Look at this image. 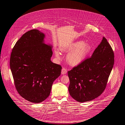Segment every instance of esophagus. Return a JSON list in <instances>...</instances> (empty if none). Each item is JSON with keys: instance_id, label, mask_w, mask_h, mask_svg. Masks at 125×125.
Masks as SVG:
<instances>
[{"instance_id": "esophagus-1", "label": "esophagus", "mask_w": 125, "mask_h": 125, "mask_svg": "<svg viewBox=\"0 0 125 125\" xmlns=\"http://www.w3.org/2000/svg\"><path fill=\"white\" fill-rule=\"evenodd\" d=\"M67 73V70L65 68H62L61 70V74H65Z\"/></svg>"}]
</instances>
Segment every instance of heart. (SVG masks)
Listing matches in <instances>:
<instances>
[{
	"label": "heart",
	"mask_w": 125,
	"mask_h": 125,
	"mask_svg": "<svg viewBox=\"0 0 125 125\" xmlns=\"http://www.w3.org/2000/svg\"><path fill=\"white\" fill-rule=\"evenodd\" d=\"M60 50L65 52H70L66 56L67 63L72 66H77L86 59L90 52L92 47L91 45L83 41H78L71 44L64 45L60 47ZM55 56L58 59L60 58L61 53L58 49L54 51Z\"/></svg>",
	"instance_id": "b5f03b06"
}]
</instances>
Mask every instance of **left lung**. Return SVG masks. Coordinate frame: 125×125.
I'll return each instance as SVG.
<instances>
[{"label": "left lung", "mask_w": 125, "mask_h": 125, "mask_svg": "<svg viewBox=\"0 0 125 125\" xmlns=\"http://www.w3.org/2000/svg\"><path fill=\"white\" fill-rule=\"evenodd\" d=\"M114 58L112 48L103 37L90 58L68 72V90L72 97L83 103L100 95L113 68Z\"/></svg>", "instance_id": "8db88e82"}]
</instances>
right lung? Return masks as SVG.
Segmentation results:
<instances>
[{
  "instance_id": "obj_1",
  "label": "right lung",
  "mask_w": 125,
  "mask_h": 125,
  "mask_svg": "<svg viewBox=\"0 0 125 125\" xmlns=\"http://www.w3.org/2000/svg\"><path fill=\"white\" fill-rule=\"evenodd\" d=\"M45 37L38 30L28 31L16 42L10 57L16 89L24 99L33 103H41L49 96L62 69L51 60L52 46L45 43Z\"/></svg>"
}]
</instances>
